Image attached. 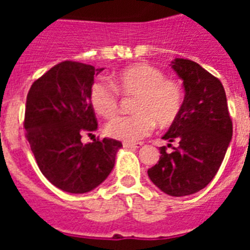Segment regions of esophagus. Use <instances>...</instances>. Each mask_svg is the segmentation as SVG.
I'll return each instance as SVG.
<instances>
[{"instance_id":"1","label":"esophagus","mask_w":250,"mask_h":250,"mask_svg":"<svg viewBox=\"0 0 250 250\" xmlns=\"http://www.w3.org/2000/svg\"><path fill=\"white\" fill-rule=\"evenodd\" d=\"M143 146V143H124V147H127V149H139V147Z\"/></svg>"}]
</instances>
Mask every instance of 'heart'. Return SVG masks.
I'll return each instance as SVG.
<instances>
[{"label": "heart", "mask_w": 250, "mask_h": 250, "mask_svg": "<svg viewBox=\"0 0 250 250\" xmlns=\"http://www.w3.org/2000/svg\"><path fill=\"white\" fill-rule=\"evenodd\" d=\"M111 85L95 81L90 89L92 109L101 118H112L119 110V95L135 96L129 116L115 118L106 125L110 138L135 143L149 135L155 123L169 126L178 119L183 106V90L178 81L165 77L164 72L147 63L127 66L112 76ZM115 88L114 89L113 87Z\"/></svg>", "instance_id": "1"}]
</instances>
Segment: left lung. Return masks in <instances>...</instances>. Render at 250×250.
I'll return each mask as SVG.
<instances>
[{
    "mask_svg": "<svg viewBox=\"0 0 250 250\" xmlns=\"http://www.w3.org/2000/svg\"><path fill=\"white\" fill-rule=\"evenodd\" d=\"M170 66L183 80L182 111L163 136L178 146H161L158 164L147 175L161 191L171 196L198 193L218 173L233 135L227 96L219 79L191 60L175 59Z\"/></svg>",
    "mask_w": 250,
    "mask_h": 250,
    "instance_id": "obj_1",
    "label": "left lung"
}]
</instances>
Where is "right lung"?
Instances as JSON below:
<instances>
[{"label": "right lung", "mask_w": 250, "mask_h": 250, "mask_svg": "<svg viewBox=\"0 0 250 250\" xmlns=\"http://www.w3.org/2000/svg\"><path fill=\"white\" fill-rule=\"evenodd\" d=\"M104 68L63 61L37 79L27 94L23 126L41 173L67 193L91 191L105 180L123 146L114 139H95L98 120L90 103L94 76Z\"/></svg>", "instance_id": "1"}]
</instances>
